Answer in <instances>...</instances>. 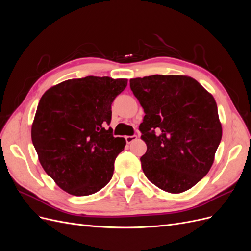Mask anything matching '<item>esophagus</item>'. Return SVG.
<instances>
[{"label":"esophagus","instance_id":"1","mask_svg":"<svg viewBox=\"0 0 251 251\" xmlns=\"http://www.w3.org/2000/svg\"><path fill=\"white\" fill-rule=\"evenodd\" d=\"M135 140H137V136H136V135H134V136H126V143H132Z\"/></svg>","mask_w":251,"mask_h":251}]
</instances>
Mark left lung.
<instances>
[{
	"instance_id": "obj_1",
	"label": "left lung",
	"mask_w": 251,
	"mask_h": 251,
	"mask_svg": "<svg viewBox=\"0 0 251 251\" xmlns=\"http://www.w3.org/2000/svg\"><path fill=\"white\" fill-rule=\"evenodd\" d=\"M130 87L146 113L139 126L148 148L144 175L171 194L192 188L209 172L222 138L214 96L186 75L132 78Z\"/></svg>"
}]
</instances>
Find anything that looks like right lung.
I'll list each match as a JSON object with an SVG mask.
<instances>
[{"mask_svg":"<svg viewBox=\"0 0 251 251\" xmlns=\"http://www.w3.org/2000/svg\"><path fill=\"white\" fill-rule=\"evenodd\" d=\"M126 78L87 76L68 79L42 96L31 139L44 171L73 196H89L107 185L126 139L113 137L112 102Z\"/></svg>","mask_w":251,"mask_h":251,"instance_id":"1","label":"right lung"}]
</instances>
